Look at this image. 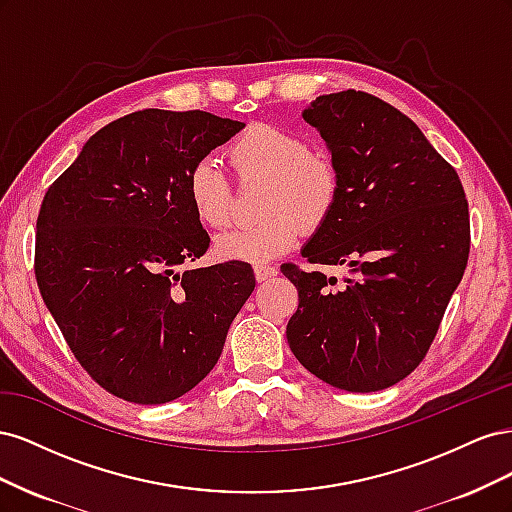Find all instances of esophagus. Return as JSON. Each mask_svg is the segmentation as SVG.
<instances>
[{
    "instance_id": "1",
    "label": "esophagus",
    "mask_w": 512,
    "mask_h": 512,
    "mask_svg": "<svg viewBox=\"0 0 512 512\" xmlns=\"http://www.w3.org/2000/svg\"><path fill=\"white\" fill-rule=\"evenodd\" d=\"M254 275H256L258 282H267V280H271V277L277 275V269L269 267V265H256Z\"/></svg>"
}]
</instances>
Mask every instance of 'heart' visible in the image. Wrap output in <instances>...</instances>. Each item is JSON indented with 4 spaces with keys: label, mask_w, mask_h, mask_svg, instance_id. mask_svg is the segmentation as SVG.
Wrapping results in <instances>:
<instances>
[{
    "label": "heart",
    "mask_w": 512,
    "mask_h": 512,
    "mask_svg": "<svg viewBox=\"0 0 512 512\" xmlns=\"http://www.w3.org/2000/svg\"><path fill=\"white\" fill-rule=\"evenodd\" d=\"M228 160L241 181H265L258 203L265 218L215 241L224 260L265 262L288 252L303 226L314 230L327 222L342 192V175L329 153L309 149L305 138L271 123L243 130L228 145ZM185 194L200 224L213 230L230 224L232 188L215 162L200 160L190 168Z\"/></svg>",
    "instance_id": "1"
}]
</instances>
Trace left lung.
<instances>
[{"instance_id":"1","label":"left lung","mask_w":512,"mask_h":512,"mask_svg":"<svg viewBox=\"0 0 512 512\" xmlns=\"http://www.w3.org/2000/svg\"><path fill=\"white\" fill-rule=\"evenodd\" d=\"M303 119L327 143L342 192L301 254L352 275L337 286V277L282 265L299 290L288 344L335 389H389L425 359L466 271V192L416 123L365 91L320 96Z\"/></svg>"}]
</instances>
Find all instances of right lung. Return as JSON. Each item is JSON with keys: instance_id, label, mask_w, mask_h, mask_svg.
Segmentation results:
<instances>
[{"instance_id": "right-lung-1", "label": "right lung", "mask_w": 512, "mask_h": 512, "mask_svg": "<svg viewBox=\"0 0 512 512\" xmlns=\"http://www.w3.org/2000/svg\"><path fill=\"white\" fill-rule=\"evenodd\" d=\"M241 128L205 111H136L91 136L44 194L40 294L76 361L115 397L153 406L192 391L256 286L239 260L181 269L209 247L185 179Z\"/></svg>"}]
</instances>
